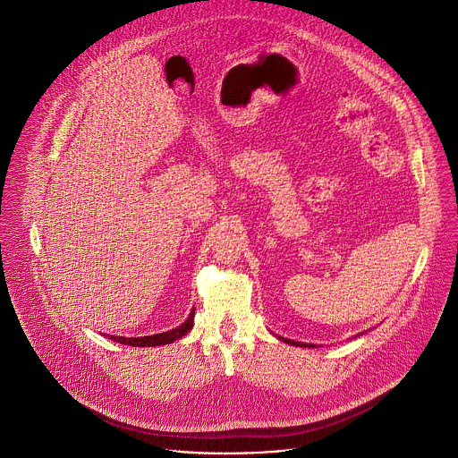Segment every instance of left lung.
Returning a JSON list of instances; mask_svg holds the SVG:
<instances>
[{
  "mask_svg": "<svg viewBox=\"0 0 458 458\" xmlns=\"http://www.w3.org/2000/svg\"><path fill=\"white\" fill-rule=\"evenodd\" d=\"M277 339H279V341H283V343H286V344H290V346H299V348H317L315 344H306V343H299V341L284 339V337H281V335H277Z\"/></svg>",
  "mask_w": 458,
  "mask_h": 458,
  "instance_id": "1",
  "label": "left lung"
}]
</instances>
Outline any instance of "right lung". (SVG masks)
Returning a JSON list of instances; mask_svg holds the SVG:
<instances>
[{"label": "right lung", "mask_w": 458, "mask_h": 458, "mask_svg": "<svg viewBox=\"0 0 458 458\" xmlns=\"http://www.w3.org/2000/svg\"><path fill=\"white\" fill-rule=\"evenodd\" d=\"M193 315H195V308L190 311L188 318L177 326V328L174 330H168V332H163V334H156V335H147V337H117V335H110V339L114 343H119V344H128V346H138V348H152V346H163V344H172L175 343L177 339L184 337L193 326Z\"/></svg>", "instance_id": "add662e5"}]
</instances>
